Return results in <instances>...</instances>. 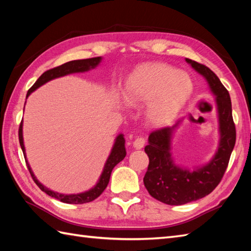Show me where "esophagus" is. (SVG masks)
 I'll use <instances>...</instances> for the list:
<instances>
[{
  "label": "esophagus",
  "instance_id": "34e87169",
  "mask_svg": "<svg viewBox=\"0 0 251 251\" xmlns=\"http://www.w3.org/2000/svg\"><path fill=\"white\" fill-rule=\"evenodd\" d=\"M146 145V139L143 137H137L136 139L132 142V146L136 149H142Z\"/></svg>",
  "mask_w": 251,
  "mask_h": 251
}]
</instances>
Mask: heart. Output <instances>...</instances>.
<instances>
[{"mask_svg":"<svg viewBox=\"0 0 251 251\" xmlns=\"http://www.w3.org/2000/svg\"><path fill=\"white\" fill-rule=\"evenodd\" d=\"M193 89L188 74L165 65L140 69L130 76L125 89L127 103L150 102L149 119L154 125H166L178 113Z\"/></svg>","mask_w":251,"mask_h":251,"instance_id":"b5f03b06","label":"heart"}]
</instances>
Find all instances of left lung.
<instances>
[{
  "label": "left lung",
  "mask_w": 251,
  "mask_h": 251,
  "mask_svg": "<svg viewBox=\"0 0 251 251\" xmlns=\"http://www.w3.org/2000/svg\"><path fill=\"white\" fill-rule=\"evenodd\" d=\"M185 60L207 79L212 94L216 96L220 143L216 155L209 163L190 172L176 166L170 153L172 135L182 120L172 127H164L151 132L145 148L149 156V166L143 183L154 199L175 206L202 199L216 189L226 173L236 141V129L227 89L209 68L188 58Z\"/></svg>",
  "instance_id": "8db88e82"
}]
</instances>
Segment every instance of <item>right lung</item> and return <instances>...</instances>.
Masks as SVG:
<instances>
[{
	"instance_id": "1",
	"label": "right lung",
	"mask_w": 251,
	"mask_h": 251,
	"mask_svg": "<svg viewBox=\"0 0 251 251\" xmlns=\"http://www.w3.org/2000/svg\"><path fill=\"white\" fill-rule=\"evenodd\" d=\"M101 61V57H95V58H89V59H82V60H72L63 63V65L50 69V70L45 71L42 75L37 78V81L33 84L28 93H26V97L35 90L36 88H39L42 85L47 83L50 79H54L56 77H60L63 75H67V74H71V73H76V72H85L88 71L90 69H93L95 67H97L99 65V62ZM18 136H19V143L21 147V150L24 152V156L25 158V146H24V138H23V121L20 123L19 126V131H18ZM126 156V150H125V139H124V135H119L116 137L114 146L112 148V151L110 153V155L106 159L103 172L100 176V179L98 181V183L96 184L93 189H90L87 192H84V193H79V194H60L57 193V192L51 191L50 189H47L46 186H44L43 184H41V182H39V180L35 178V176L32 173V170L30 168V165L28 164V162L25 161L26 163V167H28L30 175L32 179H33L34 182L36 183V185L39 188L45 192L47 195H50L54 199L60 201L62 202H67V204H84V202H89L93 201L94 200L97 199L102 192L105 190L106 186H108V183L110 181V176L112 173V169H113L117 164H119L121 161L124 159V157Z\"/></svg>"
}]
</instances>
